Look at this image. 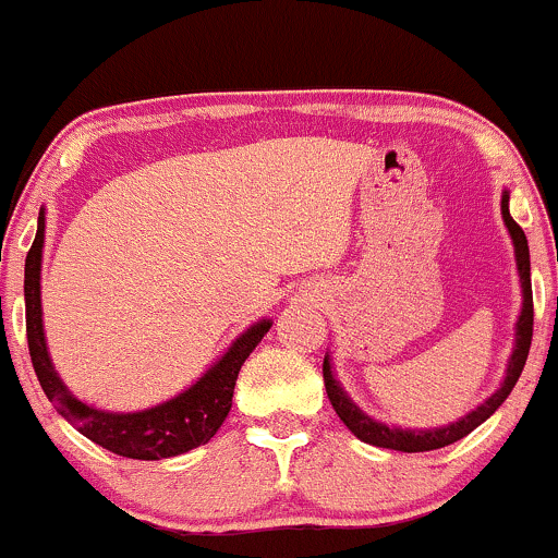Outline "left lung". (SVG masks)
<instances>
[{
	"mask_svg": "<svg viewBox=\"0 0 558 558\" xmlns=\"http://www.w3.org/2000/svg\"><path fill=\"white\" fill-rule=\"evenodd\" d=\"M501 215L506 228H509L511 241H514V254H517V270H520V283H522V312L520 319H517V341H514V351H511L509 367H506V377L501 383V388L490 396L488 401H483L475 412L464 414L459 422H451V425L444 427H433V430H401V427H388L383 422H377L364 414L354 401L345 396V390L338 386L336 375H332L330 360L325 356L323 362V377H325V390H328V399L336 409L338 417L343 420V425L349 427L356 438L364 440L369 446H380V448H393V451H407V453H417V451H433V448H444L462 440L464 435H470L477 425H483L485 420L496 412L498 407L506 401V396L511 393V388L517 386L520 380L524 362H527L530 354V341H533V286H530V248H527V239H524V230L517 226L514 217L509 215V191H504L501 196Z\"/></svg>",
	"mask_w": 558,
	"mask_h": 558,
	"instance_id": "left-lung-1",
	"label": "left lung"
}]
</instances>
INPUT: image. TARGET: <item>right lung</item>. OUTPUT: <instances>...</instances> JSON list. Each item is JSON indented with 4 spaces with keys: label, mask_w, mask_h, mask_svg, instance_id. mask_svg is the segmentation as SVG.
Listing matches in <instances>:
<instances>
[{
    "label": "right lung",
    "mask_w": 558,
    "mask_h": 558,
    "mask_svg": "<svg viewBox=\"0 0 558 558\" xmlns=\"http://www.w3.org/2000/svg\"><path fill=\"white\" fill-rule=\"evenodd\" d=\"M44 228L47 226H44L41 209L34 246L25 257V336H28L31 362H34L38 383H41L47 399L57 407V412L96 446L128 459L157 462V459L178 457V453L207 444L226 422L241 364L270 330V319H259L257 325L241 332L233 345L220 356V362H215L194 386L185 388L175 399L157 403L151 409H141V412H101V409L75 399L49 360L41 319Z\"/></svg>",
    "instance_id": "add662e5"
}]
</instances>
